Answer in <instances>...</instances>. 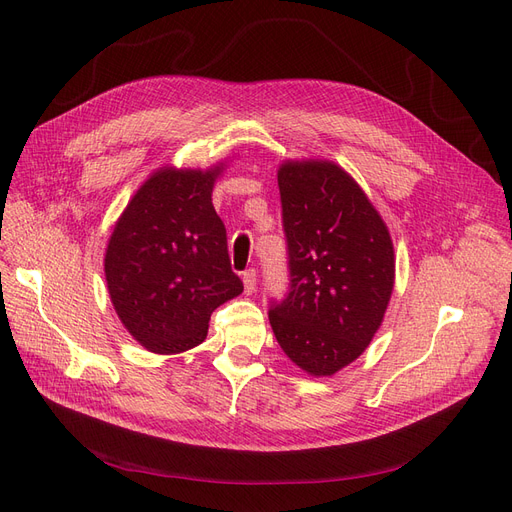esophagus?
Here are the masks:
<instances>
[{
    "label": "esophagus",
    "mask_w": 512,
    "mask_h": 512,
    "mask_svg": "<svg viewBox=\"0 0 512 512\" xmlns=\"http://www.w3.org/2000/svg\"><path fill=\"white\" fill-rule=\"evenodd\" d=\"M242 284H245V292L247 294H253L255 286H257V272L255 270H247L245 274H242Z\"/></svg>",
    "instance_id": "esophagus-1"
}]
</instances>
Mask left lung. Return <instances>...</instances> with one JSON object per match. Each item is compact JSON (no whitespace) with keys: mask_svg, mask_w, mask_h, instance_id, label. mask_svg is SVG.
<instances>
[{"mask_svg":"<svg viewBox=\"0 0 512 512\" xmlns=\"http://www.w3.org/2000/svg\"><path fill=\"white\" fill-rule=\"evenodd\" d=\"M288 292L272 301L282 351L311 375L353 363L378 332L394 286V249L380 213L332 161L278 172Z\"/></svg>","mask_w":512,"mask_h":512,"instance_id":"1","label":"left lung"}]
</instances>
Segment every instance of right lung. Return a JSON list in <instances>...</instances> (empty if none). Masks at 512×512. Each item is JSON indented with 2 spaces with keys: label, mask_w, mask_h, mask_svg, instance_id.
I'll use <instances>...</instances> for the list:
<instances>
[{
  "label": "right lung",
  "mask_w": 512,
  "mask_h": 512,
  "mask_svg": "<svg viewBox=\"0 0 512 512\" xmlns=\"http://www.w3.org/2000/svg\"><path fill=\"white\" fill-rule=\"evenodd\" d=\"M222 168L159 170L132 197L105 253V280L124 328L147 351L182 353L209 317L242 292L211 191Z\"/></svg>",
  "instance_id": "right-lung-1"
}]
</instances>
